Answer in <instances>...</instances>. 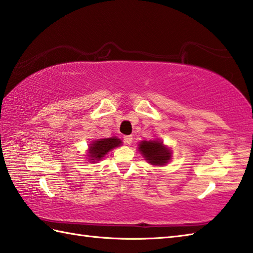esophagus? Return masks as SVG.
<instances>
[{"instance_id":"obj_1","label":"esophagus","mask_w":253,"mask_h":253,"mask_svg":"<svg viewBox=\"0 0 253 253\" xmlns=\"http://www.w3.org/2000/svg\"><path fill=\"white\" fill-rule=\"evenodd\" d=\"M124 141H125V143H127V144H130L132 141V136H130V135L124 136Z\"/></svg>"}]
</instances>
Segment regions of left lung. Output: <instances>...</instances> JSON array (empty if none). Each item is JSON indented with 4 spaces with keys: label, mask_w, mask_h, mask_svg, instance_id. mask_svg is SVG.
<instances>
[{
    "label": "left lung",
    "mask_w": 253,
    "mask_h": 253,
    "mask_svg": "<svg viewBox=\"0 0 253 253\" xmlns=\"http://www.w3.org/2000/svg\"><path fill=\"white\" fill-rule=\"evenodd\" d=\"M139 151L153 165H164L170 159V151L160 141H142Z\"/></svg>",
    "instance_id": "8db88e82"
}]
</instances>
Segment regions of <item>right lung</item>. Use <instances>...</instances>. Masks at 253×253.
<instances>
[{
    "label": "right lung",
    "mask_w": 253,
    "mask_h": 253,
    "mask_svg": "<svg viewBox=\"0 0 253 253\" xmlns=\"http://www.w3.org/2000/svg\"><path fill=\"white\" fill-rule=\"evenodd\" d=\"M122 141L118 138H106V139H100V140L94 141L92 144L90 146L89 149V153L91 155V160L93 161H99L104 155L110 151V150L114 149L116 147L120 146Z\"/></svg>",
    "instance_id": "add662e5"
}]
</instances>
